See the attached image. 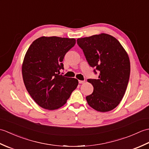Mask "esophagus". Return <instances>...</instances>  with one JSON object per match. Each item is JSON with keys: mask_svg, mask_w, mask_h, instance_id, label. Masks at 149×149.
Masks as SVG:
<instances>
[{"mask_svg": "<svg viewBox=\"0 0 149 149\" xmlns=\"http://www.w3.org/2000/svg\"><path fill=\"white\" fill-rule=\"evenodd\" d=\"M84 81H81V80H79V84H83L84 83Z\"/></svg>", "mask_w": 149, "mask_h": 149, "instance_id": "esophagus-1", "label": "esophagus"}]
</instances>
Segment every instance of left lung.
<instances>
[{
	"instance_id": "obj_1",
	"label": "left lung",
	"mask_w": 149,
	"mask_h": 149,
	"mask_svg": "<svg viewBox=\"0 0 149 149\" xmlns=\"http://www.w3.org/2000/svg\"><path fill=\"white\" fill-rule=\"evenodd\" d=\"M90 66L99 71L98 79H88L93 91L86 99L89 106L107 112L120 104L130 76V61L127 52L115 37L101 33L77 40Z\"/></svg>"
}]
</instances>
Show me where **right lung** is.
Returning <instances> with one entry per match:
<instances>
[{"label": "right lung", "instance_id": "obj_1", "mask_svg": "<svg viewBox=\"0 0 149 149\" xmlns=\"http://www.w3.org/2000/svg\"><path fill=\"white\" fill-rule=\"evenodd\" d=\"M74 38L42 36L28 49L22 63V77L31 97L40 107H62L78 85L75 78L59 75L65 55L75 45Z\"/></svg>", "mask_w": 149, "mask_h": 149}]
</instances>
